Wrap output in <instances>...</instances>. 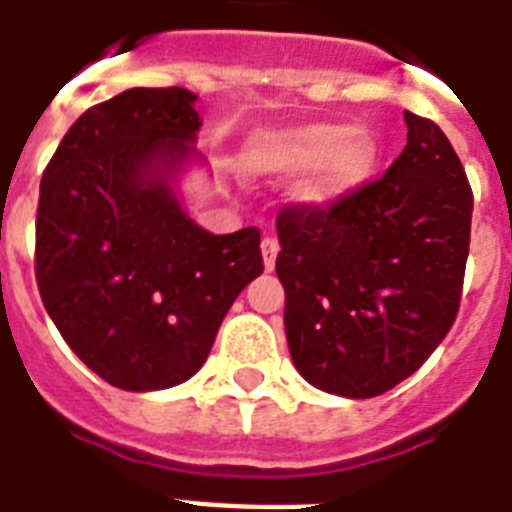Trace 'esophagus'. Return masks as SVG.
Instances as JSON below:
<instances>
[{
    "instance_id": "34e87169",
    "label": "esophagus",
    "mask_w": 512,
    "mask_h": 512,
    "mask_svg": "<svg viewBox=\"0 0 512 512\" xmlns=\"http://www.w3.org/2000/svg\"><path fill=\"white\" fill-rule=\"evenodd\" d=\"M260 249H263V263H265V270H273L276 268V257H278V242L273 239V236H265L263 244H260Z\"/></svg>"
}]
</instances>
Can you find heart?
<instances>
[{"label": "heart", "mask_w": 512, "mask_h": 512, "mask_svg": "<svg viewBox=\"0 0 512 512\" xmlns=\"http://www.w3.org/2000/svg\"><path fill=\"white\" fill-rule=\"evenodd\" d=\"M378 141L368 131L342 123L273 128L249 139L244 170L249 176H292L307 170L294 197L310 207H328L371 181Z\"/></svg>", "instance_id": "b5f03b06"}]
</instances>
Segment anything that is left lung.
Returning a JSON list of instances; mask_svg holds the SVG:
<instances>
[{
    "instance_id": "8db88e82",
    "label": "left lung",
    "mask_w": 512,
    "mask_h": 512,
    "mask_svg": "<svg viewBox=\"0 0 512 512\" xmlns=\"http://www.w3.org/2000/svg\"><path fill=\"white\" fill-rule=\"evenodd\" d=\"M384 176L328 207L286 205L276 273L305 381L365 400L413 376L458 318L473 191L434 120L405 112Z\"/></svg>"
}]
</instances>
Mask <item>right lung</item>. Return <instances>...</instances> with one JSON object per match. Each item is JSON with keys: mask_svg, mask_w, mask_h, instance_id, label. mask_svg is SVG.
Returning <instances> with one entry per match:
<instances>
[{"mask_svg": "<svg viewBox=\"0 0 512 512\" xmlns=\"http://www.w3.org/2000/svg\"><path fill=\"white\" fill-rule=\"evenodd\" d=\"M194 102L170 86L89 107L41 176V302L70 350L126 392L194 376L265 268L255 226L215 236L178 202L173 181L202 126Z\"/></svg>", "mask_w": 512, "mask_h": 512, "instance_id": "1", "label": "right lung"}]
</instances>
